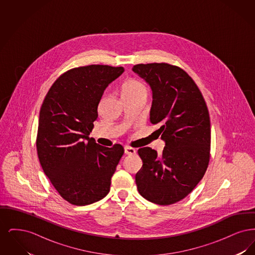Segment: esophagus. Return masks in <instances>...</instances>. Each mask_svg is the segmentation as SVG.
Listing matches in <instances>:
<instances>
[{
	"instance_id": "esophagus-1",
	"label": "esophagus",
	"mask_w": 255,
	"mask_h": 255,
	"mask_svg": "<svg viewBox=\"0 0 255 255\" xmlns=\"http://www.w3.org/2000/svg\"><path fill=\"white\" fill-rule=\"evenodd\" d=\"M124 153L126 155H134L135 154V150L133 148L126 146V147H124Z\"/></svg>"
}]
</instances>
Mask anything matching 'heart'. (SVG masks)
<instances>
[{
    "label": "heart",
    "instance_id": "b5f03b06",
    "mask_svg": "<svg viewBox=\"0 0 255 255\" xmlns=\"http://www.w3.org/2000/svg\"><path fill=\"white\" fill-rule=\"evenodd\" d=\"M145 86L137 80H128L122 87V97H132L136 95H146Z\"/></svg>",
    "mask_w": 255,
    "mask_h": 255
}]
</instances>
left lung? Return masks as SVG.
I'll return each instance as SVG.
<instances>
[{
  "label": "left lung",
  "mask_w": 255,
  "mask_h": 255,
  "mask_svg": "<svg viewBox=\"0 0 255 255\" xmlns=\"http://www.w3.org/2000/svg\"><path fill=\"white\" fill-rule=\"evenodd\" d=\"M133 72L152 90L150 122L158 124L165 142L161 156L150 147L138 149L142 167L135 174L137 190L160 206L189 194L206 173L210 152V120L206 101L193 79L166 63L138 64Z\"/></svg>",
  "instance_id": "8db88e82"
}]
</instances>
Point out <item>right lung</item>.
Listing matches in <instances>:
<instances>
[{
  "instance_id": "add662e5",
  "label": "right lung",
  "mask_w": 255,
  "mask_h": 255,
  "mask_svg": "<svg viewBox=\"0 0 255 255\" xmlns=\"http://www.w3.org/2000/svg\"><path fill=\"white\" fill-rule=\"evenodd\" d=\"M122 67L90 65L62 74L50 87L39 115L37 154L45 174L63 199L86 206L109 193L124 149L99 145L90 133L106 88Z\"/></svg>"
}]
</instances>
